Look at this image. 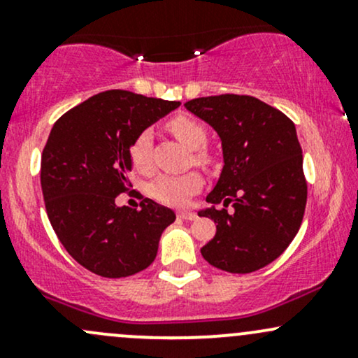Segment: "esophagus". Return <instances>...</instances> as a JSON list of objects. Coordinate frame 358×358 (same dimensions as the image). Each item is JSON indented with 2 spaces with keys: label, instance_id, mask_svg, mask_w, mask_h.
<instances>
[{
  "label": "esophagus",
  "instance_id": "1",
  "mask_svg": "<svg viewBox=\"0 0 358 358\" xmlns=\"http://www.w3.org/2000/svg\"><path fill=\"white\" fill-rule=\"evenodd\" d=\"M178 217L183 220H195L196 215L193 212H178Z\"/></svg>",
  "mask_w": 358,
  "mask_h": 358
}]
</instances>
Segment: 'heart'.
Segmentation results:
<instances>
[{"instance_id":"1","label":"heart","mask_w":358,"mask_h":358,"mask_svg":"<svg viewBox=\"0 0 358 358\" xmlns=\"http://www.w3.org/2000/svg\"><path fill=\"white\" fill-rule=\"evenodd\" d=\"M168 129L175 134L183 145H187L190 150H196L193 153V162L200 166H207L210 163L208 156L202 148L207 145V129L202 122L195 121L188 116H176L168 122ZM151 131L143 129L136 138L133 139L129 148L131 162L134 168L141 173H148L153 168L151 162ZM202 187V176L195 171L185 175H162L155 178L148 187V192L158 202L166 205H183L195 195Z\"/></svg>"}]
</instances>
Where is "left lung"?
Wrapping results in <instances>:
<instances>
[{"instance_id":"1","label":"left lung","mask_w":358,"mask_h":358,"mask_svg":"<svg viewBox=\"0 0 358 358\" xmlns=\"http://www.w3.org/2000/svg\"><path fill=\"white\" fill-rule=\"evenodd\" d=\"M185 108L219 133L224 150V170L207 195V202L224 207L199 212L217 224L202 256L227 273H254L285 252L305 215L308 185L296 127L252 96L199 97Z\"/></svg>"}]
</instances>
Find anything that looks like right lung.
<instances>
[{"label":"right lung","mask_w":358,"mask_h":358,"mask_svg":"<svg viewBox=\"0 0 358 358\" xmlns=\"http://www.w3.org/2000/svg\"><path fill=\"white\" fill-rule=\"evenodd\" d=\"M180 102L106 90L57 119L42 153L45 208L65 250L90 273L126 278L155 261L171 208L143 199L117 207L131 188L133 139Z\"/></svg>","instance_id":"1"}]
</instances>
